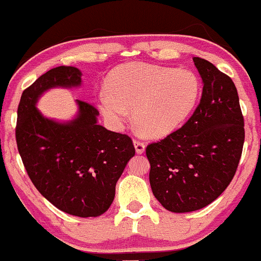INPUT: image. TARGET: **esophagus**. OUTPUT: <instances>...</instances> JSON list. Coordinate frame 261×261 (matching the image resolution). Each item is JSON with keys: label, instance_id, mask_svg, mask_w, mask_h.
<instances>
[{"label": "esophagus", "instance_id": "obj_1", "mask_svg": "<svg viewBox=\"0 0 261 261\" xmlns=\"http://www.w3.org/2000/svg\"><path fill=\"white\" fill-rule=\"evenodd\" d=\"M134 146H135V149H136V153L137 154H142L144 153V150H146V144L143 143V142L141 141H134Z\"/></svg>", "mask_w": 261, "mask_h": 261}]
</instances>
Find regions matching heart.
Here are the masks:
<instances>
[{"instance_id":"1","label":"heart","mask_w":261,"mask_h":261,"mask_svg":"<svg viewBox=\"0 0 261 261\" xmlns=\"http://www.w3.org/2000/svg\"><path fill=\"white\" fill-rule=\"evenodd\" d=\"M97 106L111 126L119 128L133 110L134 123L146 137H165L193 113L201 83L193 71L149 64L118 66L105 82Z\"/></svg>"}]
</instances>
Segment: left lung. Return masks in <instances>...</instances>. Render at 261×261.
<instances>
[{"instance_id":"8db88e82","label":"left lung","mask_w":261,"mask_h":261,"mask_svg":"<svg viewBox=\"0 0 261 261\" xmlns=\"http://www.w3.org/2000/svg\"><path fill=\"white\" fill-rule=\"evenodd\" d=\"M193 61L203 84L199 106L182 127L146 149L151 191L174 213L203 208L226 189L245 142L232 79L204 59Z\"/></svg>"}]
</instances>
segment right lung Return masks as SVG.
<instances>
[{"instance_id": "1", "label": "right lung", "mask_w": 261, "mask_h": 261, "mask_svg": "<svg viewBox=\"0 0 261 261\" xmlns=\"http://www.w3.org/2000/svg\"><path fill=\"white\" fill-rule=\"evenodd\" d=\"M82 85V72L59 66L42 74L22 92L15 137L30 179L62 212L75 217H98L110 208L115 184L135 148L127 135L97 124L98 111L75 100L77 115L59 121L44 117L36 105L53 88Z\"/></svg>"}]
</instances>
